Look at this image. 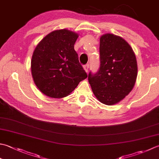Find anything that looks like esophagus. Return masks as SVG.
I'll use <instances>...</instances> for the list:
<instances>
[{
  "mask_svg": "<svg viewBox=\"0 0 159 159\" xmlns=\"http://www.w3.org/2000/svg\"><path fill=\"white\" fill-rule=\"evenodd\" d=\"M89 67V64H86V65H84V66H83L84 70H85L86 72H88Z\"/></svg>",
  "mask_w": 159,
  "mask_h": 159,
  "instance_id": "esophagus-1",
  "label": "esophagus"
}]
</instances>
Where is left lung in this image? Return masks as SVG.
<instances>
[{"instance_id":"left-lung-1","label":"left lung","mask_w":159,"mask_h":159,"mask_svg":"<svg viewBox=\"0 0 159 159\" xmlns=\"http://www.w3.org/2000/svg\"><path fill=\"white\" fill-rule=\"evenodd\" d=\"M100 67L89 73L93 93L102 103L116 104L132 91L137 76V63L133 49L123 38L111 34L100 39Z\"/></svg>"}]
</instances>
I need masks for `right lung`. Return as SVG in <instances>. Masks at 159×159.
I'll use <instances>...</instances> for the list:
<instances>
[{"label":"right lung","mask_w":159,"mask_h":159,"mask_svg":"<svg viewBox=\"0 0 159 159\" xmlns=\"http://www.w3.org/2000/svg\"><path fill=\"white\" fill-rule=\"evenodd\" d=\"M79 35L67 30L53 31L34 49L31 61L34 81L45 95L60 98L69 95L88 77L74 50Z\"/></svg>","instance_id":"add662e5"}]
</instances>
